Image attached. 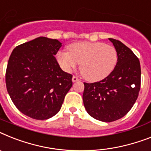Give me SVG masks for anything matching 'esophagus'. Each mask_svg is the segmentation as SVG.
Segmentation results:
<instances>
[{
	"label": "esophagus",
	"mask_w": 151,
	"mask_h": 151,
	"mask_svg": "<svg viewBox=\"0 0 151 151\" xmlns=\"http://www.w3.org/2000/svg\"><path fill=\"white\" fill-rule=\"evenodd\" d=\"M79 78L78 77H76V76H73V78H72V81L73 82H77L79 81Z\"/></svg>",
	"instance_id": "esophagus-1"
}]
</instances>
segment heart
Listing matches in <instances>:
<instances>
[{
  "mask_svg": "<svg viewBox=\"0 0 151 151\" xmlns=\"http://www.w3.org/2000/svg\"><path fill=\"white\" fill-rule=\"evenodd\" d=\"M69 52L59 51L56 55L60 68L71 72L81 64L83 78L91 82L102 81L112 73L117 63V52L113 46L102 42L81 41L70 44Z\"/></svg>",
  "mask_w": 151,
  "mask_h": 151,
  "instance_id": "b5f03b06",
  "label": "heart"
}]
</instances>
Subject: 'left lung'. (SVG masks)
Listing matches in <instances>:
<instances>
[{"instance_id":"1","label":"left lung","mask_w":151,"mask_h":151,"mask_svg":"<svg viewBox=\"0 0 151 151\" xmlns=\"http://www.w3.org/2000/svg\"><path fill=\"white\" fill-rule=\"evenodd\" d=\"M117 52L112 73L99 82L83 83V105L96 120L112 122L129 112L140 88V64L134 52L120 40L109 38Z\"/></svg>"}]
</instances>
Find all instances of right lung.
Listing matches in <instances>:
<instances>
[{"label": "right lung", "mask_w": 151, "mask_h": 151, "mask_svg": "<svg viewBox=\"0 0 151 151\" xmlns=\"http://www.w3.org/2000/svg\"><path fill=\"white\" fill-rule=\"evenodd\" d=\"M62 44L39 37L16 47L6 70V86L19 111L36 120H47L61 108L72 87V75L62 70L54 55Z\"/></svg>", "instance_id": "1"}]
</instances>
